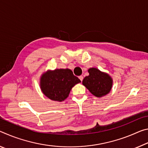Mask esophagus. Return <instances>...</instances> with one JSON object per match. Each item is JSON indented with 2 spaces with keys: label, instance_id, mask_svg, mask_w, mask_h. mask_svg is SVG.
<instances>
[{
  "label": "esophagus",
  "instance_id": "esophagus-1",
  "mask_svg": "<svg viewBox=\"0 0 148 148\" xmlns=\"http://www.w3.org/2000/svg\"><path fill=\"white\" fill-rule=\"evenodd\" d=\"M79 79H80V80H81V81H83V77L82 76V75L79 76Z\"/></svg>",
  "mask_w": 148,
  "mask_h": 148
}]
</instances>
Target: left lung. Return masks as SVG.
<instances>
[{"mask_svg":"<svg viewBox=\"0 0 148 148\" xmlns=\"http://www.w3.org/2000/svg\"><path fill=\"white\" fill-rule=\"evenodd\" d=\"M88 71L89 75L84 77L83 84L94 96L100 98L110 92L113 80L108 74L94 67L90 68Z\"/></svg>","mask_w":148,"mask_h":148,"instance_id":"left-lung-1","label":"left lung"}]
</instances>
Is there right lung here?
I'll list each match as a JSON object with an SVG mask.
<instances>
[{
	"mask_svg": "<svg viewBox=\"0 0 148 148\" xmlns=\"http://www.w3.org/2000/svg\"><path fill=\"white\" fill-rule=\"evenodd\" d=\"M81 83L69 69L48 70L42 75L40 80V89L50 100L62 101L68 97L71 88Z\"/></svg>",
	"mask_w": 148,
	"mask_h": 148,
	"instance_id": "obj_1",
	"label": "right lung"
}]
</instances>
